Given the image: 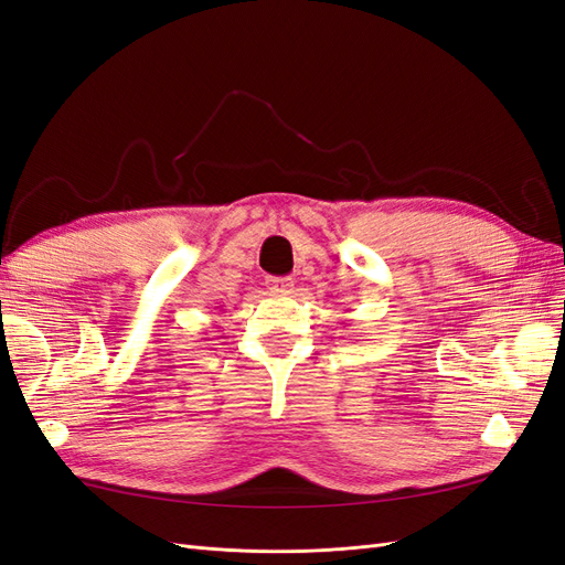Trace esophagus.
Here are the masks:
<instances>
[{
  "instance_id": "34e87169",
  "label": "esophagus",
  "mask_w": 565,
  "mask_h": 565,
  "mask_svg": "<svg viewBox=\"0 0 565 565\" xmlns=\"http://www.w3.org/2000/svg\"><path fill=\"white\" fill-rule=\"evenodd\" d=\"M268 287L273 289V292H289V289L295 287V280L292 278H270Z\"/></svg>"
}]
</instances>
